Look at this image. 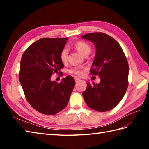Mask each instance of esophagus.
<instances>
[{"label": "esophagus", "mask_w": 149, "mask_h": 149, "mask_svg": "<svg viewBox=\"0 0 149 149\" xmlns=\"http://www.w3.org/2000/svg\"><path fill=\"white\" fill-rule=\"evenodd\" d=\"M79 81H80V79H79V78H77V77H75V83H77V82H79Z\"/></svg>", "instance_id": "34e87169"}]
</instances>
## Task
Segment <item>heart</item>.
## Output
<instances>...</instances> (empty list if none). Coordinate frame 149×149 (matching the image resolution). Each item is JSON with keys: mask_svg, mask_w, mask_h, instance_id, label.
Masks as SVG:
<instances>
[{"mask_svg": "<svg viewBox=\"0 0 149 149\" xmlns=\"http://www.w3.org/2000/svg\"><path fill=\"white\" fill-rule=\"evenodd\" d=\"M74 47L76 48V49L79 52L81 53L82 54L88 55L91 52V46L88 43L84 42V41H78L76 43H75ZM68 49L65 47L63 48L62 50L60 52V59H61L62 62H65L68 58ZM68 72L71 73V74H74L77 75H81L83 74V70L80 68H72L68 70Z\"/></svg>", "mask_w": 149, "mask_h": 149, "instance_id": "b5f03b06", "label": "heart"}]
</instances>
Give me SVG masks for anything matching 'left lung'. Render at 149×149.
Segmentation results:
<instances>
[{"instance_id": "1", "label": "left lung", "mask_w": 149, "mask_h": 149, "mask_svg": "<svg viewBox=\"0 0 149 149\" xmlns=\"http://www.w3.org/2000/svg\"><path fill=\"white\" fill-rule=\"evenodd\" d=\"M96 47L90 74L99 75L100 83L91 84L83 96L88 107L105 112L116 107L124 96L128 87L129 65L118 42L103 33H88L81 36Z\"/></svg>"}]
</instances>
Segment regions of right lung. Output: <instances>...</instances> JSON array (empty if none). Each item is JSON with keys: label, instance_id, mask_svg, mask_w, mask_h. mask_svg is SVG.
I'll list each match as a JSON object with an SVG mask.
<instances>
[{"label": "right lung", "instance_id": "right-lung-1", "mask_svg": "<svg viewBox=\"0 0 149 149\" xmlns=\"http://www.w3.org/2000/svg\"><path fill=\"white\" fill-rule=\"evenodd\" d=\"M67 40L40 39L28 47L22 57L19 80L25 97L34 109L44 115H55L65 108L75 86L70 75L59 83L50 79L52 74L64 67L59 56Z\"/></svg>", "mask_w": 149, "mask_h": 149}]
</instances>
